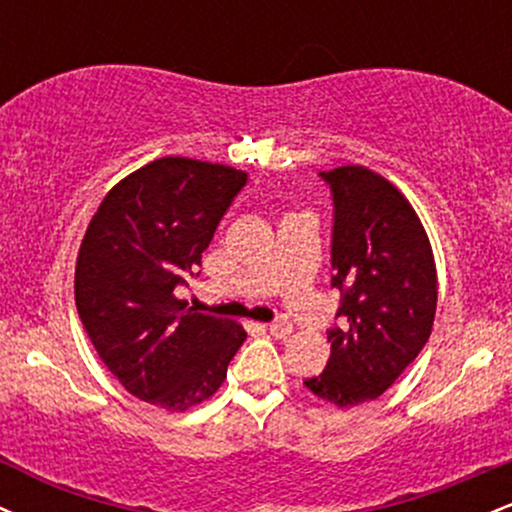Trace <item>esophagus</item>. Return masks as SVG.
<instances>
[{
  "mask_svg": "<svg viewBox=\"0 0 512 512\" xmlns=\"http://www.w3.org/2000/svg\"><path fill=\"white\" fill-rule=\"evenodd\" d=\"M291 332H293V325L289 320H286V317H279V320L269 322V334H272V337H276V339H286Z\"/></svg>",
  "mask_w": 512,
  "mask_h": 512,
  "instance_id": "34e87169",
  "label": "esophagus"
}]
</instances>
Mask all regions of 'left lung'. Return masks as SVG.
Masks as SVG:
<instances>
[{"label": "left lung", "instance_id": "obj_1", "mask_svg": "<svg viewBox=\"0 0 512 512\" xmlns=\"http://www.w3.org/2000/svg\"><path fill=\"white\" fill-rule=\"evenodd\" d=\"M330 185L332 286L342 293L332 354L305 380L315 397L356 407L380 397L431 337L438 276L419 216L383 175L363 166L320 173Z\"/></svg>", "mask_w": 512, "mask_h": 512}]
</instances>
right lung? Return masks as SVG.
<instances>
[{"mask_svg": "<svg viewBox=\"0 0 512 512\" xmlns=\"http://www.w3.org/2000/svg\"><path fill=\"white\" fill-rule=\"evenodd\" d=\"M245 182L248 173L221 163L156 158L117 182L88 223L76 310L101 361L144 402L185 411L209 399L248 337L173 293L197 272Z\"/></svg>", "mask_w": 512, "mask_h": 512, "instance_id": "right-lung-1", "label": "right lung"}]
</instances>
